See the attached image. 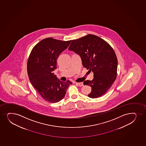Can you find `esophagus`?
Returning <instances> with one entry per match:
<instances>
[{
    "label": "esophagus",
    "instance_id": "obj_1",
    "mask_svg": "<svg viewBox=\"0 0 146 146\" xmlns=\"http://www.w3.org/2000/svg\"><path fill=\"white\" fill-rule=\"evenodd\" d=\"M76 84H77L79 86H83V83H82V82H80V83H76Z\"/></svg>",
    "mask_w": 146,
    "mask_h": 146
}]
</instances>
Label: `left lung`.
Listing matches in <instances>:
<instances>
[{
	"mask_svg": "<svg viewBox=\"0 0 146 146\" xmlns=\"http://www.w3.org/2000/svg\"><path fill=\"white\" fill-rule=\"evenodd\" d=\"M68 49L78 54L83 67L94 73L92 80L83 83L92 87L88 96L96 98L104 95L117 76V59L111 46L100 37L90 34L72 40Z\"/></svg>",
	"mask_w": 146,
	"mask_h": 146,
	"instance_id": "1",
	"label": "left lung"
}]
</instances>
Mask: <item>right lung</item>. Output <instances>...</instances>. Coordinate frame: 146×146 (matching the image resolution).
I'll return each instance as SVG.
<instances>
[{
  "label": "right lung",
  "instance_id": "add662e5",
  "mask_svg": "<svg viewBox=\"0 0 146 146\" xmlns=\"http://www.w3.org/2000/svg\"><path fill=\"white\" fill-rule=\"evenodd\" d=\"M71 42L52 38L40 41L32 49L27 63V72L31 83L44 100L52 103L58 102L65 96L72 82L57 78L54 71L57 59Z\"/></svg>",
  "mask_w": 146,
  "mask_h": 146
}]
</instances>
